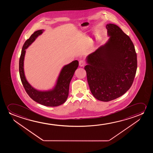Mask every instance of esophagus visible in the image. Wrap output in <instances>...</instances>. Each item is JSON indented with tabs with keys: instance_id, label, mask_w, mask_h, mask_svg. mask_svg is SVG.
Returning <instances> with one entry per match:
<instances>
[{
	"instance_id": "esophagus-1",
	"label": "esophagus",
	"mask_w": 153,
	"mask_h": 153,
	"mask_svg": "<svg viewBox=\"0 0 153 153\" xmlns=\"http://www.w3.org/2000/svg\"><path fill=\"white\" fill-rule=\"evenodd\" d=\"M79 64L80 66L82 67V66H84L85 65L86 62L84 60H80L79 62Z\"/></svg>"
}]
</instances>
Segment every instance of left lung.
Segmentation results:
<instances>
[{
  "label": "left lung",
  "mask_w": 153,
  "mask_h": 153,
  "mask_svg": "<svg viewBox=\"0 0 153 153\" xmlns=\"http://www.w3.org/2000/svg\"><path fill=\"white\" fill-rule=\"evenodd\" d=\"M108 41L86 58L88 85L92 95L108 102L124 94L132 86L137 55L130 37L114 24L106 25Z\"/></svg>",
  "instance_id": "8db88e82"
}]
</instances>
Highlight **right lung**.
I'll return each instance as SVG.
<instances>
[{
	"mask_svg": "<svg viewBox=\"0 0 153 153\" xmlns=\"http://www.w3.org/2000/svg\"><path fill=\"white\" fill-rule=\"evenodd\" d=\"M43 31L44 30H40L34 32L23 45L19 59V74L22 84L32 99L45 106L56 107L62 105L67 100L69 93V84L75 71L77 68L79 63L78 61L75 60L65 65L61 70L57 79L56 84L52 89L40 91L33 88L26 79L24 72L23 66L25 50Z\"/></svg>",
	"mask_w": 153,
	"mask_h": 153,
	"instance_id": "1",
	"label": "right lung"
}]
</instances>
